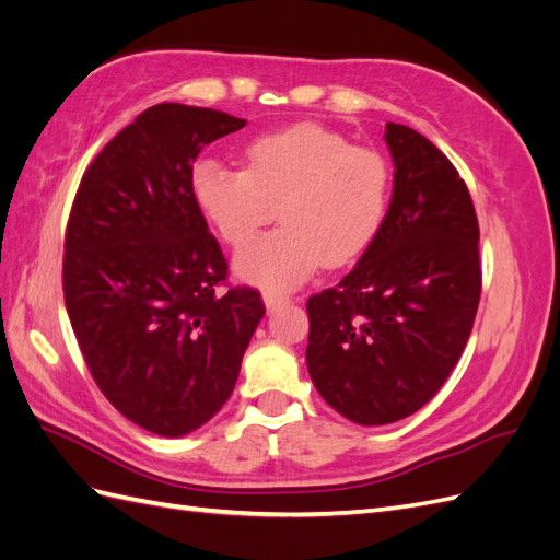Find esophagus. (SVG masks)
I'll return each instance as SVG.
<instances>
[{
    "mask_svg": "<svg viewBox=\"0 0 560 560\" xmlns=\"http://www.w3.org/2000/svg\"><path fill=\"white\" fill-rule=\"evenodd\" d=\"M264 303H266V308H268L270 313H273V311H278L280 306H287V303H290V296L266 292V294H264Z\"/></svg>",
    "mask_w": 560,
    "mask_h": 560,
    "instance_id": "34e87169",
    "label": "esophagus"
}]
</instances>
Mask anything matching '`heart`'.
<instances>
[{
  "mask_svg": "<svg viewBox=\"0 0 560 560\" xmlns=\"http://www.w3.org/2000/svg\"><path fill=\"white\" fill-rule=\"evenodd\" d=\"M191 194L231 247H245L276 217L280 229L252 243L235 273L268 292H290L315 270L346 266L374 241L385 217L389 171L376 149L301 124L249 142L245 171L202 159Z\"/></svg>",
  "mask_w": 560,
  "mask_h": 560,
  "instance_id": "obj_1",
  "label": "heart"
}]
</instances>
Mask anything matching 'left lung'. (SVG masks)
<instances>
[{"label": "left lung", "instance_id": "obj_1", "mask_svg": "<svg viewBox=\"0 0 560 560\" xmlns=\"http://www.w3.org/2000/svg\"><path fill=\"white\" fill-rule=\"evenodd\" d=\"M393 200L358 266L308 299V374L358 425L425 406L460 360L481 296L467 184L428 138L387 124Z\"/></svg>", "mask_w": 560, "mask_h": 560}]
</instances>
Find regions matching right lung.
Segmentation results:
<instances>
[{
    "label": "right lung",
    "instance_id": "add662e5",
    "mask_svg": "<svg viewBox=\"0 0 560 560\" xmlns=\"http://www.w3.org/2000/svg\"><path fill=\"white\" fill-rule=\"evenodd\" d=\"M247 121L163 103L100 151L65 231L62 292L93 381L118 413L161 436L222 409L266 313L229 264L191 194L200 149Z\"/></svg>",
    "mask_w": 560,
    "mask_h": 560
}]
</instances>
